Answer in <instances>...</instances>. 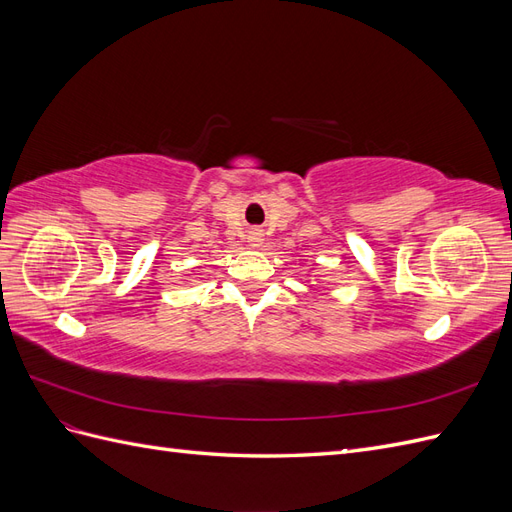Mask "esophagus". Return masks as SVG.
<instances>
[{
    "label": "esophagus",
    "instance_id": "esophagus-1",
    "mask_svg": "<svg viewBox=\"0 0 512 512\" xmlns=\"http://www.w3.org/2000/svg\"><path fill=\"white\" fill-rule=\"evenodd\" d=\"M247 241H250L252 247H260L262 245V232L260 230H250V235H247Z\"/></svg>",
    "mask_w": 512,
    "mask_h": 512
}]
</instances>
